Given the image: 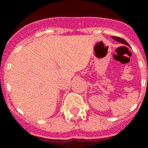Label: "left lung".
Listing matches in <instances>:
<instances>
[{
  "mask_svg": "<svg viewBox=\"0 0 148 148\" xmlns=\"http://www.w3.org/2000/svg\"><path fill=\"white\" fill-rule=\"evenodd\" d=\"M112 38H113L115 40H116L117 42H119V43H121V44H125V45H127V46H128V47H130L129 44H128V43L127 42V41L125 40V39L121 38H119V37H115V36H112Z\"/></svg>",
  "mask_w": 148,
  "mask_h": 148,
  "instance_id": "1",
  "label": "left lung"
}]
</instances>
